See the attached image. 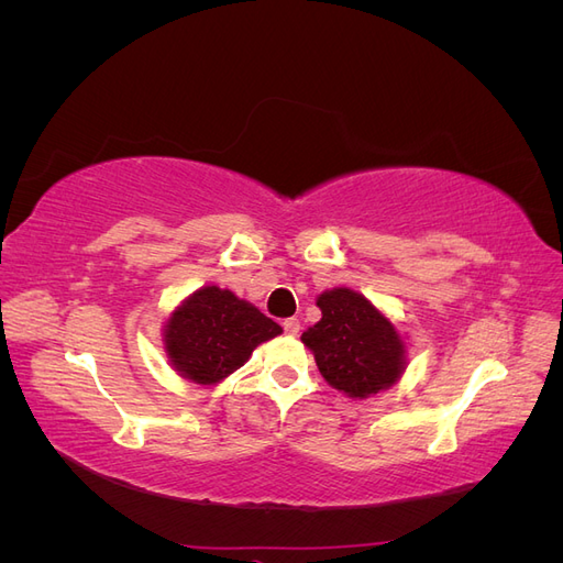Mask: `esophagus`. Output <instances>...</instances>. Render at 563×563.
Returning a JSON list of instances; mask_svg holds the SVG:
<instances>
[{
  "instance_id": "esophagus-1",
  "label": "esophagus",
  "mask_w": 563,
  "mask_h": 563,
  "mask_svg": "<svg viewBox=\"0 0 563 563\" xmlns=\"http://www.w3.org/2000/svg\"><path fill=\"white\" fill-rule=\"evenodd\" d=\"M284 331H286L288 335H298V331H300V321H298L296 317H288V319H284Z\"/></svg>"
}]
</instances>
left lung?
Segmentation results:
<instances>
[{
	"instance_id": "left-lung-1",
	"label": "left lung",
	"mask_w": 563,
	"mask_h": 563,
	"mask_svg": "<svg viewBox=\"0 0 563 563\" xmlns=\"http://www.w3.org/2000/svg\"><path fill=\"white\" fill-rule=\"evenodd\" d=\"M317 305L321 319L300 340L323 380L350 399H368L401 380L406 338L380 308L347 286L319 294Z\"/></svg>"
}]
</instances>
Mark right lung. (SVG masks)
<instances>
[{"instance_id": "add662e5", "label": "right lung", "mask_w": 563, "mask_h": 563, "mask_svg": "<svg viewBox=\"0 0 563 563\" xmlns=\"http://www.w3.org/2000/svg\"><path fill=\"white\" fill-rule=\"evenodd\" d=\"M282 327L230 288L201 286L180 300L162 329L166 360L180 378L201 387L223 383L253 350L277 338Z\"/></svg>"}]
</instances>
